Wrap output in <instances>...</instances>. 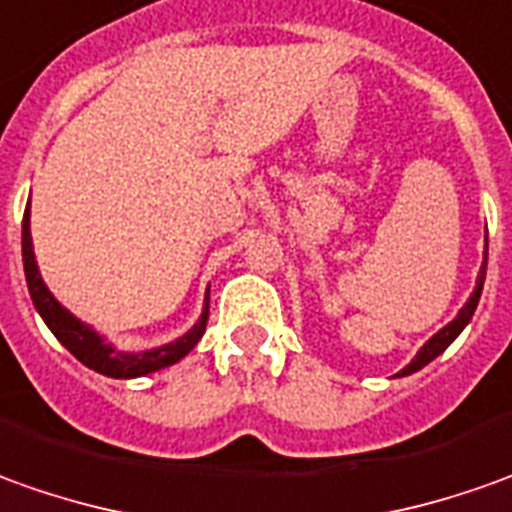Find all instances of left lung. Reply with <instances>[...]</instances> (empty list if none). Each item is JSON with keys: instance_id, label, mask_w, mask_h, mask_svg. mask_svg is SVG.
<instances>
[{"instance_id": "8db88e82", "label": "left lung", "mask_w": 512, "mask_h": 512, "mask_svg": "<svg viewBox=\"0 0 512 512\" xmlns=\"http://www.w3.org/2000/svg\"><path fill=\"white\" fill-rule=\"evenodd\" d=\"M485 270H488V250H485V262H482V270H479V279H476V290H473L471 301H468V304H465V307L459 310V315H456V318L451 321V324H448V327L440 329V332H437V335H434V338H431V341H428V344H425L423 349L417 352V358L411 360V363H408V366L403 369V372H400V375H411V372L423 369L425 363H431V360L437 358L440 352H445V349H448V344L454 341L456 335H459L462 329L468 327V321L473 318V310H476V304H479V296H482Z\"/></svg>"}]
</instances>
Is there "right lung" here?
<instances>
[{
	"label": "right lung",
	"instance_id": "obj_1",
	"mask_svg": "<svg viewBox=\"0 0 512 512\" xmlns=\"http://www.w3.org/2000/svg\"><path fill=\"white\" fill-rule=\"evenodd\" d=\"M22 259H24V276H27V290H30V298L36 304V310L44 318V324L53 329L61 344L70 349L75 358L81 360L84 366L95 369L98 375L106 377H140L149 375V372H157L163 366H171L180 358H185L197 341L205 332V324H208V304H205V312L197 321V327L191 329L188 335H183L180 341L174 344L160 346L154 352H143V355H123L118 349H112L109 344H104L95 332L89 327H84L78 318H72L70 312L64 310L58 304L56 298L50 296V290L44 287V281L39 276V267H36V256H33V239H30V208L24 211L22 219Z\"/></svg>",
	"mask_w": 512,
	"mask_h": 512
}]
</instances>
